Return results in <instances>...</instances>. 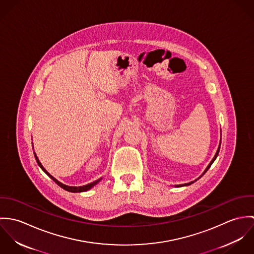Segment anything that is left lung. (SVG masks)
<instances>
[{"label":"left lung","instance_id":"1","mask_svg":"<svg viewBox=\"0 0 254 254\" xmlns=\"http://www.w3.org/2000/svg\"><path fill=\"white\" fill-rule=\"evenodd\" d=\"M219 150H220V145H219V147H218V150H217V151H216V154H215V156H214V157H213V159H212V160H211V162H210V163H209V165H208V166H207V168H206V169H205V171H204V172H203V174H202V175H201V176H200V177H199V178H201V177H202V176H203V175H204V174H205V173H206V171H207V170H208V169H209V168H210V166H211V164H212V163H213V162H214V160H215V159H216V157H217L218 153H219ZM199 178H197V180H198V179H199ZM195 181H196V180H195ZM192 183H194V182L192 181V182H190V183H187V184H183V185H179V186H177V187H183V186H189V185H190V184H192Z\"/></svg>","mask_w":254,"mask_h":254}]
</instances>
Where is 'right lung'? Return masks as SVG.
<instances>
[{"label":"right lung","instance_id":"right-lung-1","mask_svg":"<svg viewBox=\"0 0 254 254\" xmlns=\"http://www.w3.org/2000/svg\"><path fill=\"white\" fill-rule=\"evenodd\" d=\"M35 158H36L37 163H38V165L42 168V170L53 180V181L55 182L57 185H59L61 188H63L64 190H68V191H71V192H81V191H86V190H90L91 188H93L95 185H97L99 182L101 181L102 179H99V180H97V181L93 182V183H91V184H88V185H86V186H82V187H70V186H66V185H64V184H62L61 182L58 181L57 179H55L52 175H50L47 171H46V169L43 167V165L41 164V162L39 161V159H38V157H37L36 154H35Z\"/></svg>","mask_w":254,"mask_h":254}]
</instances>
